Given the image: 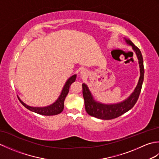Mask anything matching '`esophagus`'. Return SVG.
Listing matches in <instances>:
<instances>
[{
    "label": "esophagus",
    "mask_w": 159,
    "mask_h": 159,
    "mask_svg": "<svg viewBox=\"0 0 159 159\" xmlns=\"http://www.w3.org/2000/svg\"><path fill=\"white\" fill-rule=\"evenodd\" d=\"M80 74H81L83 76H85L87 75V71L83 69L81 71H80Z\"/></svg>",
    "instance_id": "34e87169"
}]
</instances>
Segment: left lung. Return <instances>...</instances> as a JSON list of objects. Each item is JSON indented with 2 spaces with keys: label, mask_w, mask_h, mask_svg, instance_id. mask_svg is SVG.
Here are the masks:
<instances>
[{
  "label": "left lung",
  "mask_w": 159,
  "mask_h": 159,
  "mask_svg": "<svg viewBox=\"0 0 159 159\" xmlns=\"http://www.w3.org/2000/svg\"><path fill=\"white\" fill-rule=\"evenodd\" d=\"M125 42L127 44L131 46L135 52L139 61L140 68V77L138 81L137 85L134 89V92L130 96L122 102L116 104H104L98 102L93 98L92 93L89 89L88 87L85 83H83V95L85 100V107L87 113L89 116L95 117L101 120H112L114 118L120 117L127 111L131 109L139 98V94L142 87L144 76V67L143 57L140 50L132 42L130 39L124 38Z\"/></svg>",
  "instance_id": "left-lung-1"
}]
</instances>
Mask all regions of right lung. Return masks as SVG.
<instances>
[{
    "mask_svg": "<svg viewBox=\"0 0 159 159\" xmlns=\"http://www.w3.org/2000/svg\"><path fill=\"white\" fill-rule=\"evenodd\" d=\"M76 74H74L73 76L70 77L66 81L65 85L63 86V89L61 92L60 96L55 101V102L52 103L50 105L43 107H31L29 106L28 104H25L24 102L19 98L20 102L22 104V105L26 107V109L29 111H33V112L38 113L39 115H42V116H55V115H58L61 113L63 110L64 108V100H65L69 92L70 87L71 84L74 83L76 80Z\"/></svg>",
    "mask_w": 159,
    "mask_h": 159,
    "instance_id": "add662e5",
    "label": "right lung"
}]
</instances>
